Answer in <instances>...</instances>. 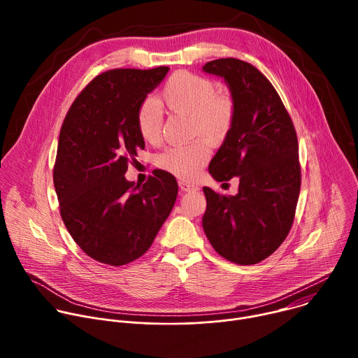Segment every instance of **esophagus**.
<instances>
[{"label":"esophagus","mask_w":358,"mask_h":358,"mask_svg":"<svg viewBox=\"0 0 358 358\" xmlns=\"http://www.w3.org/2000/svg\"><path fill=\"white\" fill-rule=\"evenodd\" d=\"M178 185H180V188H181L182 191H185V192H191V191H198V189H199L198 185L191 184V182H187V181H180Z\"/></svg>","instance_id":"obj_1"}]
</instances>
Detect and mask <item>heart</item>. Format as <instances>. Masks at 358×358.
<instances>
[{
    "label": "heart",
    "instance_id": "obj_1",
    "mask_svg": "<svg viewBox=\"0 0 358 358\" xmlns=\"http://www.w3.org/2000/svg\"><path fill=\"white\" fill-rule=\"evenodd\" d=\"M159 108L189 116L192 134L210 144L222 143L234 123L232 100L217 94V87L210 79L189 72L174 73L156 97V103L144 101L140 106L137 129L147 143L160 140L163 119ZM208 157V147L203 143H194L166 150L159 157V166L176 177L192 180L206 166Z\"/></svg>",
    "mask_w": 358,
    "mask_h": 358
}]
</instances>
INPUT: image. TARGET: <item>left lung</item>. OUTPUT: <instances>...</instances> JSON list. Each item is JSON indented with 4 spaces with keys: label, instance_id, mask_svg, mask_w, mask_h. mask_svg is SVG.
Masks as SVG:
<instances>
[{
    "label": "left lung",
    "instance_id": "1",
    "mask_svg": "<svg viewBox=\"0 0 358 358\" xmlns=\"http://www.w3.org/2000/svg\"><path fill=\"white\" fill-rule=\"evenodd\" d=\"M202 71L224 79L234 103L231 131L208 171L220 182L239 180L236 195L202 188V228L222 258L255 265L282 245L293 224L300 192L296 130L272 83L250 64L222 58Z\"/></svg>",
    "mask_w": 358,
    "mask_h": 358
}]
</instances>
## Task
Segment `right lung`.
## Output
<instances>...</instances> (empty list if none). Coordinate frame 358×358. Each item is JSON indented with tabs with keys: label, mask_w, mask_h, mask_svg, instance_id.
Returning <instances> with one entry per match:
<instances>
[{
	"label": "right lung",
	"mask_w": 358,
	"mask_h": 358,
	"mask_svg": "<svg viewBox=\"0 0 358 358\" xmlns=\"http://www.w3.org/2000/svg\"><path fill=\"white\" fill-rule=\"evenodd\" d=\"M170 68L113 69L75 99L58 141L54 184L64 224L92 259L112 266L144 255L169 218L178 185L155 170L143 185L124 174L144 140L137 112Z\"/></svg>",
	"instance_id": "obj_1"
}]
</instances>
